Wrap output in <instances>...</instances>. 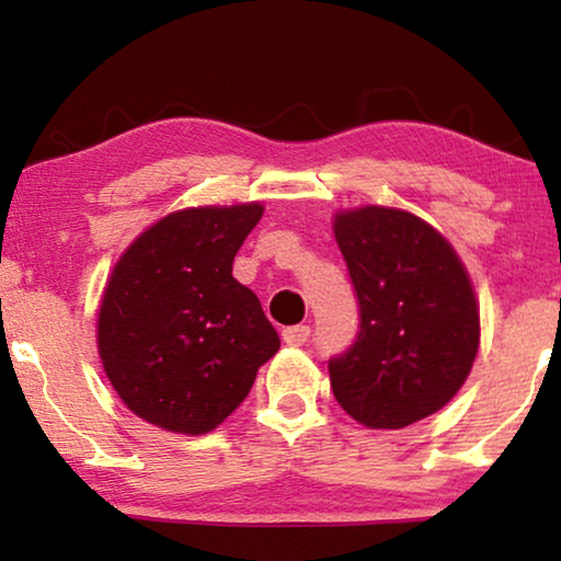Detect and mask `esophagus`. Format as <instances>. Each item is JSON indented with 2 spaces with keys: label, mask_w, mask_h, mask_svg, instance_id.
I'll list each match as a JSON object with an SVG mask.
<instances>
[{
  "label": "esophagus",
  "mask_w": 561,
  "mask_h": 561,
  "mask_svg": "<svg viewBox=\"0 0 561 561\" xmlns=\"http://www.w3.org/2000/svg\"><path fill=\"white\" fill-rule=\"evenodd\" d=\"M309 336H311V329L306 324H296V327L283 329V342L294 344V347H301V344L309 342Z\"/></svg>",
  "instance_id": "34e87169"
}]
</instances>
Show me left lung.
<instances>
[{"instance_id": "obj_1", "label": "left lung", "mask_w": 561, "mask_h": 561, "mask_svg": "<svg viewBox=\"0 0 561 561\" xmlns=\"http://www.w3.org/2000/svg\"><path fill=\"white\" fill-rule=\"evenodd\" d=\"M334 234L359 306V332L329 359L334 398L359 424L403 428L449 403L474 363L480 313L451 244L424 219L365 206Z\"/></svg>"}]
</instances>
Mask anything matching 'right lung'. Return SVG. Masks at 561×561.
<instances>
[{
	"mask_svg": "<svg viewBox=\"0 0 561 561\" xmlns=\"http://www.w3.org/2000/svg\"><path fill=\"white\" fill-rule=\"evenodd\" d=\"M260 217V204L168 214L114 265L99 309V355L117 396L148 424L211 432L278 352L257 296L232 278Z\"/></svg>",
	"mask_w": 561,
	"mask_h": 561,
	"instance_id": "right-lung-1",
	"label": "right lung"
}]
</instances>
